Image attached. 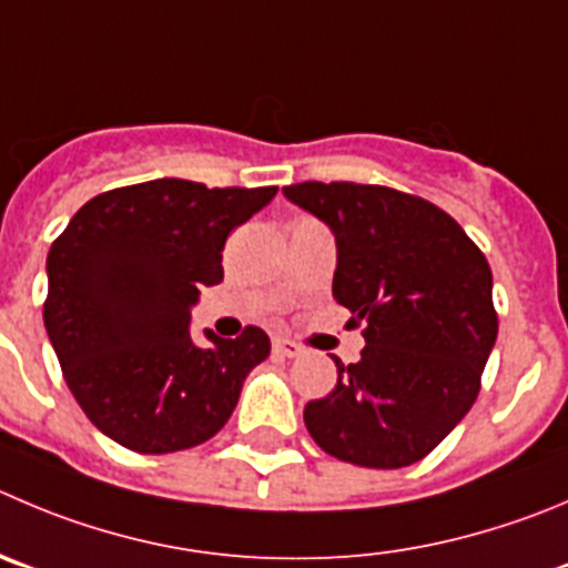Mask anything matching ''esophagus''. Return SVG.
Here are the masks:
<instances>
[{
	"label": "esophagus",
	"instance_id": "obj_1",
	"mask_svg": "<svg viewBox=\"0 0 568 568\" xmlns=\"http://www.w3.org/2000/svg\"><path fill=\"white\" fill-rule=\"evenodd\" d=\"M273 354L293 359V356L301 354V345L293 343V339H287V337H275L273 339Z\"/></svg>",
	"mask_w": 568,
	"mask_h": 568
}]
</instances>
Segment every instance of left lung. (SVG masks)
Here are the masks:
<instances>
[{
    "label": "left lung",
    "mask_w": 568,
    "mask_h": 568,
    "mask_svg": "<svg viewBox=\"0 0 568 568\" xmlns=\"http://www.w3.org/2000/svg\"><path fill=\"white\" fill-rule=\"evenodd\" d=\"M284 197L337 242L332 295L365 323L359 362L304 407L323 452L354 466L424 460L477 402L496 343L494 275L466 231L429 200L371 183H295Z\"/></svg>",
    "instance_id": "left-lung-1"
}]
</instances>
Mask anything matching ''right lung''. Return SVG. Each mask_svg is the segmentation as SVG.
I'll use <instances>...</instances> for the list:
<instances>
[{"label":"right lung","mask_w":568,"mask_h":568,"mask_svg":"<svg viewBox=\"0 0 568 568\" xmlns=\"http://www.w3.org/2000/svg\"><path fill=\"white\" fill-rule=\"evenodd\" d=\"M275 192L155 178L91 197L52 242L47 334L72 396L119 446L170 455L209 440L267 359L262 328H206L197 345L189 323L200 287L223 281L229 234Z\"/></svg>","instance_id":"right-lung-1"}]
</instances>
